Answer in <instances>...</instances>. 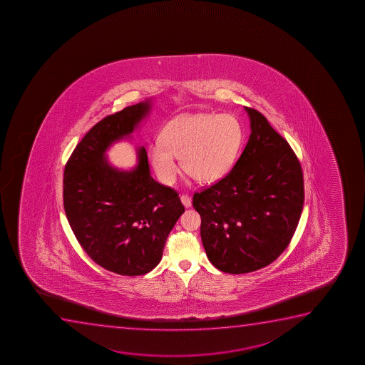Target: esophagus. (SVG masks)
<instances>
[{"instance_id": "34e87169", "label": "esophagus", "mask_w": 365, "mask_h": 365, "mask_svg": "<svg viewBox=\"0 0 365 365\" xmlns=\"http://www.w3.org/2000/svg\"><path fill=\"white\" fill-rule=\"evenodd\" d=\"M180 202H182V204H183L185 207H190V206H192V199H190V197H188V195H185V194H183V195L180 197Z\"/></svg>"}]
</instances>
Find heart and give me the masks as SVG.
I'll use <instances>...</instances> for the list:
<instances>
[{
    "label": "heart",
    "instance_id": "b5f03b06",
    "mask_svg": "<svg viewBox=\"0 0 365 365\" xmlns=\"http://www.w3.org/2000/svg\"><path fill=\"white\" fill-rule=\"evenodd\" d=\"M243 142L236 116L194 115L180 117L163 129V142L149 148V159L163 185L176 180L180 159L185 172L202 183H214L231 171Z\"/></svg>",
    "mask_w": 365,
    "mask_h": 365
}]
</instances>
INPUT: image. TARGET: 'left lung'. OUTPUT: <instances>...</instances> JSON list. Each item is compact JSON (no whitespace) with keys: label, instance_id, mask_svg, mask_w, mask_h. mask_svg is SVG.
Returning <instances> with one entry per match:
<instances>
[{"label":"left lung","instance_id":"obj_1","mask_svg":"<svg viewBox=\"0 0 365 365\" xmlns=\"http://www.w3.org/2000/svg\"><path fill=\"white\" fill-rule=\"evenodd\" d=\"M250 135L227 176L193 195L211 264L247 274L274 262L299 222L304 182L291 146L260 112L245 108Z\"/></svg>","mask_w":365,"mask_h":365}]
</instances>
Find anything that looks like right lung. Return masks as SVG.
I'll return each mask as SVG.
<instances>
[{"instance_id": "right-lung-1", "label": "right lung", "mask_w": 365, "mask_h": 365, "mask_svg": "<svg viewBox=\"0 0 365 365\" xmlns=\"http://www.w3.org/2000/svg\"><path fill=\"white\" fill-rule=\"evenodd\" d=\"M151 101L105 117L84 135L66 163L63 205L79 245L98 265L123 276L158 266L172 228L185 212L175 189L150 176L144 146L135 168H113L106 151L128 138L150 111Z\"/></svg>"}]
</instances>
